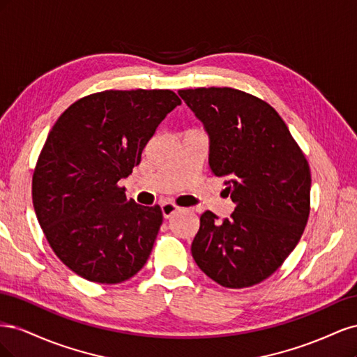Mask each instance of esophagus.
<instances>
[{"label": "esophagus", "instance_id": "obj_1", "mask_svg": "<svg viewBox=\"0 0 357 357\" xmlns=\"http://www.w3.org/2000/svg\"><path fill=\"white\" fill-rule=\"evenodd\" d=\"M160 210H162V215H164V219H169L172 214L178 211V207L172 202H164L160 205Z\"/></svg>", "mask_w": 357, "mask_h": 357}]
</instances>
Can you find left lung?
Here are the masks:
<instances>
[{
    "mask_svg": "<svg viewBox=\"0 0 357 357\" xmlns=\"http://www.w3.org/2000/svg\"><path fill=\"white\" fill-rule=\"evenodd\" d=\"M210 139L208 165L226 178L229 219L205 211L192 241L197 265L215 283L241 289L264 282L291 253L310 214L311 174L282 117L265 101L232 88L178 91Z\"/></svg>",
    "mask_w": 357,
    "mask_h": 357,
    "instance_id": "obj_1",
    "label": "left lung"
}]
</instances>
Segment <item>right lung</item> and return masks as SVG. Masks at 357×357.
Returning <instances> with one entry per match:
<instances>
[{"label": "right lung", "mask_w": 357, "mask_h": 357, "mask_svg": "<svg viewBox=\"0 0 357 357\" xmlns=\"http://www.w3.org/2000/svg\"><path fill=\"white\" fill-rule=\"evenodd\" d=\"M172 91H105L75 101L47 135L32 177V202L53 252L73 273L116 284L144 266L162 211L128 199L126 178L167 114Z\"/></svg>", "instance_id": "1"}]
</instances>
